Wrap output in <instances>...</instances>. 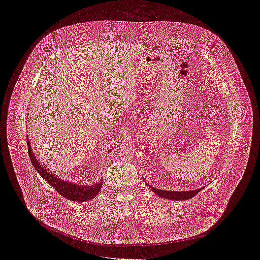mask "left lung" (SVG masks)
<instances>
[{
	"mask_svg": "<svg viewBox=\"0 0 260 260\" xmlns=\"http://www.w3.org/2000/svg\"><path fill=\"white\" fill-rule=\"evenodd\" d=\"M153 192H155L159 197L165 199H170V200H175V201H180V200H189V199L193 198L195 195H197L199 192L203 189V188H200V189H196V190H193V191H182V192H179V191H166V190H160L158 188H155V187H152V186H149Z\"/></svg>",
	"mask_w": 260,
	"mask_h": 260,
	"instance_id": "left-lung-1",
	"label": "left lung"
}]
</instances>
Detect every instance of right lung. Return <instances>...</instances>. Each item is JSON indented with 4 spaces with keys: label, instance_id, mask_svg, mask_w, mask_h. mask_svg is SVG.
I'll use <instances>...</instances> for the list:
<instances>
[{
    "label": "right lung",
    "instance_id": "right-lung-1",
    "mask_svg": "<svg viewBox=\"0 0 260 260\" xmlns=\"http://www.w3.org/2000/svg\"><path fill=\"white\" fill-rule=\"evenodd\" d=\"M27 146H28V153H29L30 161L34 166V168L36 169V171L64 198L69 199L71 201L84 202V201L93 198L94 196H96L99 194V192L101 189V186H102V181H100L96 184H93V185L83 186L77 185L74 183H70V182L61 180V179L57 178L56 176L51 175L49 172H47V170H45L43 168V166H41L38 162V160L36 159L33 151L31 150V146H30L28 138H27Z\"/></svg>",
    "mask_w": 260,
    "mask_h": 260
}]
</instances>
